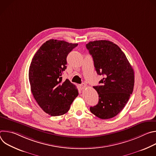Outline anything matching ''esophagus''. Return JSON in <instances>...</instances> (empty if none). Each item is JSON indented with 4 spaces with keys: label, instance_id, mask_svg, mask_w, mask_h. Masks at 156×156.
<instances>
[{
    "label": "esophagus",
    "instance_id": "esophagus-1",
    "mask_svg": "<svg viewBox=\"0 0 156 156\" xmlns=\"http://www.w3.org/2000/svg\"><path fill=\"white\" fill-rule=\"evenodd\" d=\"M86 84H84V83H82L81 84H80V88L81 89H82V90H83V89H84V88H85V87H86Z\"/></svg>",
    "mask_w": 156,
    "mask_h": 156
}]
</instances>
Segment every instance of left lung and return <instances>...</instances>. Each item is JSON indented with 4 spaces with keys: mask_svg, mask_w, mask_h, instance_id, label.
Returning <instances> with one entry per match:
<instances>
[{
    "mask_svg": "<svg viewBox=\"0 0 156 156\" xmlns=\"http://www.w3.org/2000/svg\"><path fill=\"white\" fill-rule=\"evenodd\" d=\"M86 46L93 57L97 73L104 76L101 84L93 86L99 102L90 107V111L101 119L113 118L122 110L133 93L134 71L125 54L114 42L94 41Z\"/></svg>",
    "mask_w": 156,
    "mask_h": 156,
    "instance_id": "obj_1",
    "label": "left lung"
}]
</instances>
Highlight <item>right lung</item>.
<instances>
[{"mask_svg":"<svg viewBox=\"0 0 156 156\" xmlns=\"http://www.w3.org/2000/svg\"><path fill=\"white\" fill-rule=\"evenodd\" d=\"M78 44L50 39L34 55L29 69L31 91L40 107L51 116L65 114L78 96L76 86L62 73L66 69V57Z\"/></svg>","mask_w":156,"mask_h":156,"instance_id":"right-lung-1","label":"right lung"}]
</instances>
